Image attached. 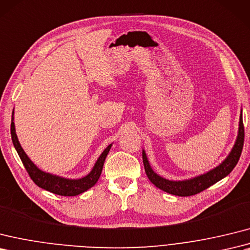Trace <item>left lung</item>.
I'll list each match as a JSON object with an SVG mask.
<instances>
[{"mask_svg":"<svg viewBox=\"0 0 250 250\" xmlns=\"http://www.w3.org/2000/svg\"><path fill=\"white\" fill-rule=\"evenodd\" d=\"M244 136H245V133H244L243 116L241 113L239 134H237L234 146L232 148L230 154L227 156V159L216 168H214V169L210 170L208 172L193 179L184 180V181H170V180H166L160 177L159 175H156L149 164L146 153L143 151V162L145 171H146V175L150 181H151L156 188L166 191V193L181 197L196 195L200 193V191L207 189L208 188H210L211 185L215 184L219 180L224 179L233 170V168L237 164V162H239L242 153Z\"/></svg>","mask_w":250,"mask_h":250,"instance_id":"left-lung-1","label":"left lung"}]
</instances>
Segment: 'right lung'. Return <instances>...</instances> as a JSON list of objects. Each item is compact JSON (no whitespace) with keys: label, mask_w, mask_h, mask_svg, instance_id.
Wrapping results in <instances>:
<instances>
[{"label":"right lung","mask_w":250,"mask_h":250,"mask_svg":"<svg viewBox=\"0 0 250 250\" xmlns=\"http://www.w3.org/2000/svg\"><path fill=\"white\" fill-rule=\"evenodd\" d=\"M10 134H11V139H13L14 146L17 150V152H18L22 163L24 165L25 169L28 173V176L31 177L34 183L38 185L39 188L61 196H77L79 194L84 193V191H86L87 189H89L90 188L94 187V185L97 183L98 179L100 178L104 161H105V158L109 151V149L112 147V144H111L105 148V150L102 152V154L99 156V159L96 162L94 168H92V170L88 173V175L78 180H71V179L62 178L59 176L51 175V173H48V172H44L42 170H40L39 168L33 163V162L30 160V158H28L26 153L24 152V150L22 149L21 145L18 141V137H17L15 124H14V113H13V121H11V125H10Z\"/></svg>","instance_id":"add662e5"}]
</instances>
